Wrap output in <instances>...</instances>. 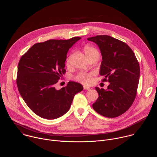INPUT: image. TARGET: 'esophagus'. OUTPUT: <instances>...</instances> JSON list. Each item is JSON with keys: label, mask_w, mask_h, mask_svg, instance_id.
Instances as JSON below:
<instances>
[{"label": "esophagus", "mask_w": 157, "mask_h": 157, "mask_svg": "<svg viewBox=\"0 0 157 157\" xmlns=\"http://www.w3.org/2000/svg\"><path fill=\"white\" fill-rule=\"evenodd\" d=\"M83 89H84V90H89L90 89V88L89 87H87V86H83Z\"/></svg>", "instance_id": "34e87169"}]
</instances>
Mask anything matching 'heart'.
Here are the masks:
<instances>
[{
    "label": "heart",
    "instance_id": "b5f03b06",
    "mask_svg": "<svg viewBox=\"0 0 157 157\" xmlns=\"http://www.w3.org/2000/svg\"><path fill=\"white\" fill-rule=\"evenodd\" d=\"M83 52L85 53L87 57H89L94 55H99L97 49L90 44H86L83 47ZM70 56H68L65 61V63L67 65H68L70 63ZM92 73H86V72H81L78 74L75 77V79L78 82L83 83V84H89L91 82Z\"/></svg>",
    "mask_w": 157,
    "mask_h": 157
}]
</instances>
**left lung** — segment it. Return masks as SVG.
<instances>
[{"label":"left lung","instance_id":"8db88e82","mask_svg":"<svg viewBox=\"0 0 157 157\" xmlns=\"http://www.w3.org/2000/svg\"><path fill=\"white\" fill-rule=\"evenodd\" d=\"M97 44L102 61L99 74L102 82L110 83L105 90L96 87L99 97L93 109L107 117H116L124 113L133 103L140 79V65L130 47L107 35L87 38Z\"/></svg>","mask_w":157,"mask_h":157}]
</instances>
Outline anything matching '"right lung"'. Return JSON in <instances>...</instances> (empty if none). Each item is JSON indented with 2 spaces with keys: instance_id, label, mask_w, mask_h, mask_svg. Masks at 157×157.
Listing matches in <instances>:
<instances>
[{
  "instance_id": "add662e5",
  "label": "right lung",
  "mask_w": 157,
  "mask_h": 157,
  "mask_svg": "<svg viewBox=\"0 0 157 157\" xmlns=\"http://www.w3.org/2000/svg\"><path fill=\"white\" fill-rule=\"evenodd\" d=\"M80 38L36 43L19 60L16 79L19 92L31 111L42 118L54 119L65 114L75 95L83 89L75 82H68L59 90L55 87L66 72L68 50Z\"/></svg>"
}]
</instances>
